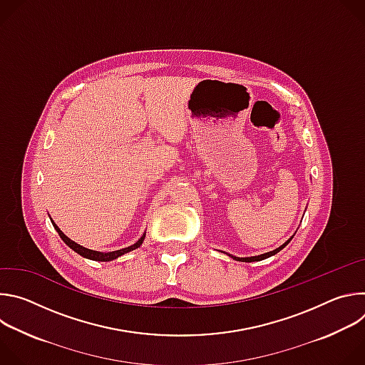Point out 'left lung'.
<instances>
[{"mask_svg":"<svg viewBox=\"0 0 365 365\" xmlns=\"http://www.w3.org/2000/svg\"><path fill=\"white\" fill-rule=\"evenodd\" d=\"M293 238V237H292ZM290 238V240H292ZM290 240H287L283 245H280L279 248H276V250H273V251H270V252H266V254H262V255H255V257H245V258H240V257H234V255H231L234 259H237V262H245V263H251V262H259V259H264V258H269V257H272V255H274V254H277L282 248H284L289 242H290Z\"/></svg>","mask_w":365,"mask_h":365,"instance_id":"obj_1","label":"left lung"}]
</instances>
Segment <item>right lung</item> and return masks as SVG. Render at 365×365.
<instances>
[{"instance_id": "obj_1", "label": "right lung", "mask_w": 365, "mask_h": 365, "mask_svg": "<svg viewBox=\"0 0 365 365\" xmlns=\"http://www.w3.org/2000/svg\"><path fill=\"white\" fill-rule=\"evenodd\" d=\"M51 224H53V227H55V230L58 231L59 237L65 241V244H66L68 247H71V248H72L73 251H76L79 255H82V257H85V258H89V259H95V262H111V259L118 258L120 255H123V254H125V252H128V251H133V250L138 248V247L143 244V241H144V235H143L135 244H133V245H130V247H127V248L117 250V251H111V252H99V251L88 250V248H85V247H82V245L73 242L72 240H69V238L59 230V227H58L53 221H51Z\"/></svg>"}]
</instances>
